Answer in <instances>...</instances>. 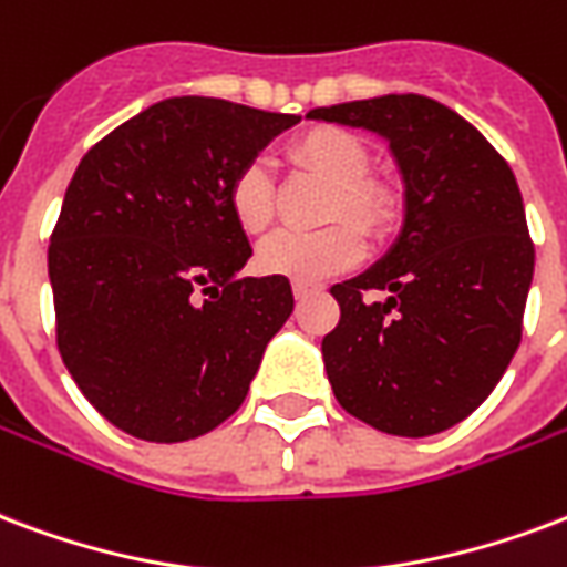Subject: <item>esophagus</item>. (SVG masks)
Instances as JSON below:
<instances>
[{"mask_svg": "<svg viewBox=\"0 0 567 567\" xmlns=\"http://www.w3.org/2000/svg\"><path fill=\"white\" fill-rule=\"evenodd\" d=\"M313 292H319L317 284H305V280H296V284H292V296H296V299H308Z\"/></svg>", "mask_w": 567, "mask_h": 567, "instance_id": "esophagus-1", "label": "esophagus"}]
</instances>
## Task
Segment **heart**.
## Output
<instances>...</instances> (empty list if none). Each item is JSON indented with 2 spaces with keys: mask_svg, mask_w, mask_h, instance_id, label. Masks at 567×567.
<instances>
[{
  "mask_svg": "<svg viewBox=\"0 0 567 567\" xmlns=\"http://www.w3.org/2000/svg\"><path fill=\"white\" fill-rule=\"evenodd\" d=\"M289 161L326 178L331 194L326 199V220H338L317 233H275L257 250V266L266 275L289 280H313L338 275L355 266L364 254V238H385L400 224L403 203L398 187L368 176L370 155L364 143L343 127H313L289 143ZM233 218L245 233H262L275 218V185L262 164H248L233 176L227 187ZM349 217V221H340ZM355 219L358 228L351 224Z\"/></svg>",
  "mask_w": 567,
  "mask_h": 567,
  "instance_id": "obj_1",
  "label": "heart"
}]
</instances>
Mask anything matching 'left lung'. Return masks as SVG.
Wrapping results in <instances>:
<instances>
[{
  "label": "left lung",
  "mask_w": 567,
  "mask_h": 567,
  "mask_svg": "<svg viewBox=\"0 0 567 567\" xmlns=\"http://www.w3.org/2000/svg\"><path fill=\"white\" fill-rule=\"evenodd\" d=\"M308 118L389 140L406 187L389 254L331 287L340 322L322 361L334 398L391 436L442 433L491 398L520 347L535 248L517 178L478 127L433 97H368Z\"/></svg>",
  "instance_id": "8db88e82"
}]
</instances>
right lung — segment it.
I'll return each instance as SVG.
<instances>
[{"instance_id": "right-lung-1", "label": "right lung", "mask_w": 567, "mask_h": 567, "mask_svg": "<svg viewBox=\"0 0 567 567\" xmlns=\"http://www.w3.org/2000/svg\"><path fill=\"white\" fill-rule=\"evenodd\" d=\"M299 118L167 97L80 161L47 250L56 343L76 389L118 430L197 440L248 398L292 289L280 275L236 278L254 250L227 187Z\"/></svg>"}]
</instances>
